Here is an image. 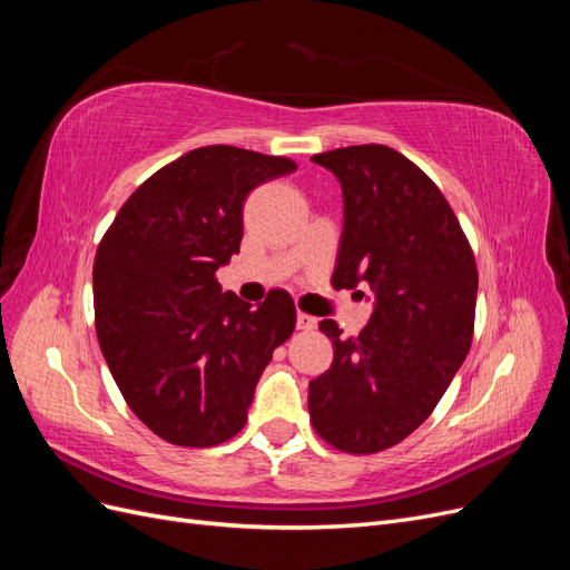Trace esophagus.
<instances>
[{"mask_svg":"<svg viewBox=\"0 0 570 570\" xmlns=\"http://www.w3.org/2000/svg\"><path fill=\"white\" fill-rule=\"evenodd\" d=\"M316 325H318V321H316L314 316H308V314H297V331L308 333V331H314Z\"/></svg>","mask_w":570,"mask_h":570,"instance_id":"esophagus-1","label":"esophagus"}]
</instances>
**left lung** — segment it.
I'll return each mask as SVG.
<instances>
[{"label":"left lung","instance_id":"1","mask_svg":"<svg viewBox=\"0 0 570 570\" xmlns=\"http://www.w3.org/2000/svg\"><path fill=\"white\" fill-rule=\"evenodd\" d=\"M342 185L335 289L368 285L375 308L356 337L321 321L333 364L308 383L316 433L347 454H375L416 430L473 342L478 268L440 187L404 154L354 145L314 154Z\"/></svg>","mask_w":570,"mask_h":570}]
</instances>
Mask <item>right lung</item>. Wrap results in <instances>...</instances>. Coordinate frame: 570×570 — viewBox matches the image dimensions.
<instances>
[{
    "label": "right lung",
    "mask_w": 570,
    "mask_h": 570,
    "mask_svg": "<svg viewBox=\"0 0 570 570\" xmlns=\"http://www.w3.org/2000/svg\"><path fill=\"white\" fill-rule=\"evenodd\" d=\"M295 168L230 145L193 149L137 187L101 237L99 347L135 416L170 444L237 435L273 350L295 331L285 289L252 308L216 281L243 243L247 195Z\"/></svg>",
    "instance_id": "add662e5"
}]
</instances>
